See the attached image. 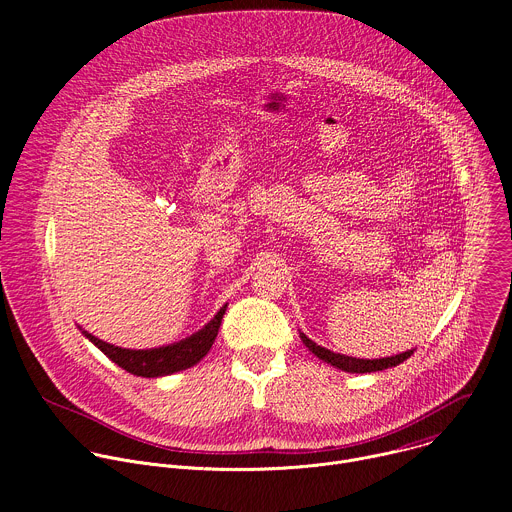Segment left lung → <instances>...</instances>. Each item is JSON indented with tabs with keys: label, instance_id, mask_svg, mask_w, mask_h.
I'll return each instance as SVG.
<instances>
[{
	"label": "left lung",
	"instance_id": "1",
	"mask_svg": "<svg viewBox=\"0 0 512 512\" xmlns=\"http://www.w3.org/2000/svg\"><path fill=\"white\" fill-rule=\"evenodd\" d=\"M300 338L302 342L306 344V348L318 356L320 360L332 364L334 369H340L344 373H377V371H385V369H391V367H397V364H401L403 360H407L413 350H407V352H401V354H395V356H385V358H354V356H346V354H338V352H332L324 346H318L314 340H310L304 332H300Z\"/></svg>",
	"mask_w": 512,
	"mask_h": 512
}]
</instances>
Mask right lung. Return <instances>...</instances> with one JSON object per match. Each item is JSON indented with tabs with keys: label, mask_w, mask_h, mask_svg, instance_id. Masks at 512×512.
Masks as SVG:
<instances>
[{
	"label": "right lung",
	"mask_w": 512,
	"mask_h": 512,
	"mask_svg": "<svg viewBox=\"0 0 512 512\" xmlns=\"http://www.w3.org/2000/svg\"><path fill=\"white\" fill-rule=\"evenodd\" d=\"M227 312V304L216 312V316L204 324L198 332L168 344V346H158V348H145V350H131V348H121L115 344H109L105 340H99L97 336L89 334L85 328L79 326L83 336L93 342L103 354H107L115 364H119L121 369L135 377H145V379H156V377H168L178 371H186L194 367L196 362H200L210 346L214 344V338L218 334V328H221L223 316Z\"/></svg>",
	"instance_id": "add662e5"
}]
</instances>
